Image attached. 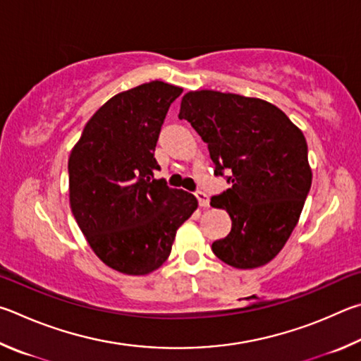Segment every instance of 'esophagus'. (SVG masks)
Returning a JSON list of instances; mask_svg holds the SVG:
<instances>
[{
	"label": "esophagus",
	"instance_id": "obj_1",
	"mask_svg": "<svg viewBox=\"0 0 361 361\" xmlns=\"http://www.w3.org/2000/svg\"><path fill=\"white\" fill-rule=\"evenodd\" d=\"M195 197L198 198V203H200L201 207L209 206V197H207L204 192H197V193H195Z\"/></svg>",
	"mask_w": 361,
	"mask_h": 361
}]
</instances>
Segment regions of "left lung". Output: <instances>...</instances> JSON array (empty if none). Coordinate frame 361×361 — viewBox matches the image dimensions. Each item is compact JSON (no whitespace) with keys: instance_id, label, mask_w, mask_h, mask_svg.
<instances>
[{"instance_id":"8db88e82","label":"left lung","mask_w":361,"mask_h":361,"mask_svg":"<svg viewBox=\"0 0 361 361\" xmlns=\"http://www.w3.org/2000/svg\"><path fill=\"white\" fill-rule=\"evenodd\" d=\"M179 118L207 144L214 174L228 171L231 188L211 198L230 214V235L212 252L238 269L260 268L279 254L298 224L312 171L302 131L260 98L216 90L188 92Z\"/></svg>"}]
</instances>
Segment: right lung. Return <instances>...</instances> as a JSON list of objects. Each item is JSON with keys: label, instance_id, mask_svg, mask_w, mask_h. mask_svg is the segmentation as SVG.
I'll list each match as a JSON object with an SVG mask.
<instances>
[{"label": "right lung", "instance_id": "add662e5", "mask_svg": "<svg viewBox=\"0 0 361 361\" xmlns=\"http://www.w3.org/2000/svg\"><path fill=\"white\" fill-rule=\"evenodd\" d=\"M180 87L152 80L112 97L88 120L69 155V204L107 267L145 276L161 267L176 231L197 211L192 193L155 179L163 120Z\"/></svg>", "mask_w": 361, "mask_h": 361}]
</instances>
